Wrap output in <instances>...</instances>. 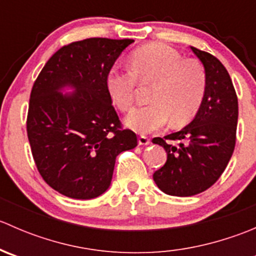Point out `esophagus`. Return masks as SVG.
I'll return each mask as SVG.
<instances>
[{
	"mask_svg": "<svg viewBox=\"0 0 256 256\" xmlns=\"http://www.w3.org/2000/svg\"><path fill=\"white\" fill-rule=\"evenodd\" d=\"M151 144V141H150L148 138H146V136L141 135L138 136V144H141V146H147V144Z\"/></svg>",
	"mask_w": 256,
	"mask_h": 256,
	"instance_id": "1",
	"label": "esophagus"
}]
</instances>
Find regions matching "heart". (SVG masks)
Masks as SVG:
<instances>
[{"label":"heart","instance_id":"b5f03b06","mask_svg":"<svg viewBox=\"0 0 256 256\" xmlns=\"http://www.w3.org/2000/svg\"><path fill=\"white\" fill-rule=\"evenodd\" d=\"M138 84H154L148 106L128 114L126 125L140 134L164 128L171 118L174 125L188 122L202 105L207 76L202 64L186 58L162 43L136 49L130 56V69L115 66L106 76V88L120 112L132 109Z\"/></svg>","mask_w":256,"mask_h":256}]
</instances>
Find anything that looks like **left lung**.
I'll use <instances>...</instances> for the list:
<instances>
[{"label":"left lung","mask_w":256,"mask_h":256,"mask_svg":"<svg viewBox=\"0 0 256 256\" xmlns=\"http://www.w3.org/2000/svg\"><path fill=\"white\" fill-rule=\"evenodd\" d=\"M204 66L207 89L194 118L180 131L152 142L164 147L167 161L154 174L166 194L190 197L204 192L226 170L236 138L238 98L226 66L207 52L190 47ZM166 140H180L178 145Z\"/></svg>","instance_id":"1"}]
</instances>
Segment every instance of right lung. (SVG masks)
Masks as SVG:
<instances>
[{"mask_svg": "<svg viewBox=\"0 0 256 256\" xmlns=\"http://www.w3.org/2000/svg\"><path fill=\"white\" fill-rule=\"evenodd\" d=\"M132 40L88 38L49 58L30 92L27 134L36 166L53 190L92 200L109 188L115 160L138 146L121 128L106 76ZM64 87L74 92H61Z\"/></svg>", "mask_w": 256, "mask_h": 256, "instance_id": "1", "label": "right lung"}]
</instances>
